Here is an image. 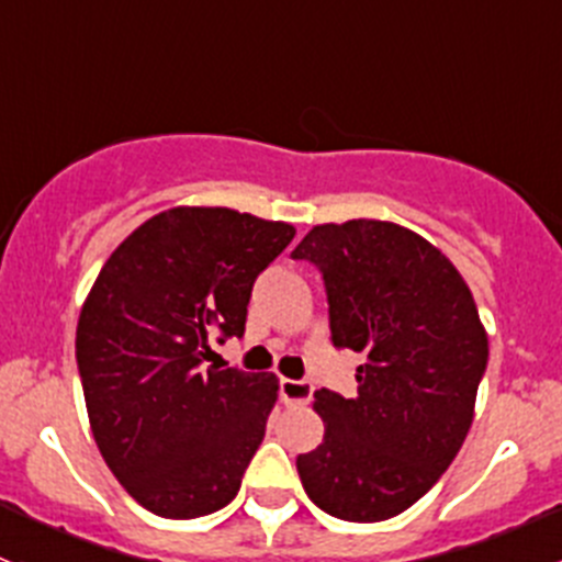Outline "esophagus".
Segmentation results:
<instances>
[{"label": "esophagus", "mask_w": 562, "mask_h": 562, "mask_svg": "<svg viewBox=\"0 0 562 562\" xmlns=\"http://www.w3.org/2000/svg\"><path fill=\"white\" fill-rule=\"evenodd\" d=\"M280 396L285 405L291 407H302L307 405L310 400H313V383L310 381H288V378H282L280 381Z\"/></svg>", "instance_id": "esophagus-1"}]
</instances>
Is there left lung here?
Returning a JSON list of instances; mask_svg holds the SVG:
<instances>
[{"instance_id":"left-lung-1","label":"left lung","mask_w":562,"mask_h":562,"mask_svg":"<svg viewBox=\"0 0 562 562\" xmlns=\"http://www.w3.org/2000/svg\"><path fill=\"white\" fill-rule=\"evenodd\" d=\"M291 258L321 269L334 348L367 356L353 400L315 391L326 435L296 459L304 492L345 522H383L468 438L490 359L473 293L438 247L381 220L315 225Z\"/></svg>"}]
</instances>
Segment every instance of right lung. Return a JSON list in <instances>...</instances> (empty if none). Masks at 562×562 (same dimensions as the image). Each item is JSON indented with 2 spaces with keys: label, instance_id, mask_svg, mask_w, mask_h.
<instances>
[{
  "label": "right lung",
  "instance_id": "right-lung-1",
  "mask_svg": "<svg viewBox=\"0 0 562 562\" xmlns=\"http://www.w3.org/2000/svg\"><path fill=\"white\" fill-rule=\"evenodd\" d=\"M296 228L223 206H176L105 260L76 331L89 424L111 473L151 514L195 519L236 497L277 378L206 367L241 337L249 293Z\"/></svg>",
  "mask_w": 562,
  "mask_h": 562
}]
</instances>
